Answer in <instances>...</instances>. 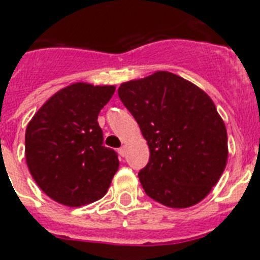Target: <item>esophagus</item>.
Masks as SVG:
<instances>
[{
    "mask_svg": "<svg viewBox=\"0 0 260 260\" xmlns=\"http://www.w3.org/2000/svg\"><path fill=\"white\" fill-rule=\"evenodd\" d=\"M125 153H127V148H125V146H121V148L119 149V154H120L121 157H124V155H125Z\"/></svg>",
    "mask_w": 260,
    "mask_h": 260,
    "instance_id": "obj_1",
    "label": "esophagus"
}]
</instances>
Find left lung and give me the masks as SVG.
I'll return each mask as SVG.
<instances>
[{"mask_svg": "<svg viewBox=\"0 0 260 260\" xmlns=\"http://www.w3.org/2000/svg\"><path fill=\"white\" fill-rule=\"evenodd\" d=\"M117 92L148 141L139 173L146 195L170 208L202 202L228 161L226 128L208 94L165 71L123 82Z\"/></svg>", "mask_w": 260, "mask_h": 260, "instance_id": "8db88e82", "label": "left lung"}]
</instances>
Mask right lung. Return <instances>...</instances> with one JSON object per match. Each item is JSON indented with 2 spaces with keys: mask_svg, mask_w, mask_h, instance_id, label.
<instances>
[{
  "mask_svg": "<svg viewBox=\"0 0 260 260\" xmlns=\"http://www.w3.org/2000/svg\"><path fill=\"white\" fill-rule=\"evenodd\" d=\"M114 92L111 85L72 83L53 94L27 125V166L55 202L81 207L107 192L119 159L103 146L98 115Z\"/></svg>",
  "mask_w": 260,
  "mask_h": 260,
  "instance_id": "obj_1",
  "label": "right lung"
}]
</instances>
